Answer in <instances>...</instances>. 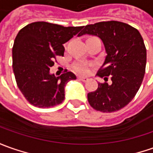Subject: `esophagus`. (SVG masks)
<instances>
[{
  "label": "esophagus",
  "mask_w": 153,
  "mask_h": 153,
  "mask_svg": "<svg viewBox=\"0 0 153 153\" xmlns=\"http://www.w3.org/2000/svg\"><path fill=\"white\" fill-rule=\"evenodd\" d=\"M78 79H80V80H82L83 82H86V81L89 79H88V78H86V77H81V76L78 77Z\"/></svg>",
  "instance_id": "esophagus-1"
}]
</instances>
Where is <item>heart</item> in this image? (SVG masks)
<instances>
[{"label": "heart", "instance_id": "heart-1", "mask_svg": "<svg viewBox=\"0 0 153 153\" xmlns=\"http://www.w3.org/2000/svg\"><path fill=\"white\" fill-rule=\"evenodd\" d=\"M74 70L75 72L81 74H86L89 73L90 67L87 63H78L74 65Z\"/></svg>", "mask_w": 153, "mask_h": 153}]
</instances>
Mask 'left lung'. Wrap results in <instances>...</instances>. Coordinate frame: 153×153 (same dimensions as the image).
<instances>
[{"mask_svg":"<svg viewBox=\"0 0 153 153\" xmlns=\"http://www.w3.org/2000/svg\"><path fill=\"white\" fill-rule=\"evenodd\" d=\"M89 34L100 37L106 56L97 76L111 84L98 83L88 94V101L96 111L108 113L122 109L132 100L142 85L146 63V49L142 35L130 25L101 22L87 25L78 36Z\"/></svg>","mask_w":153,"mask_h":153,"instance_id":"left-lung-1","label":"left lung"}]
</instances>
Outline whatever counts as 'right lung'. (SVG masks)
<instances>
[{"label": "right lung", "mask_w": 153, "mask_h": 153, "mask_svg": "<svg viewBox=\"0 0 153 153\" xmlns=\"http://www.w3.org/2000/svg\"><path fill=\"white\" fill-rule=\"evenodd\" d=\"M82 28L37 22L27 25L16 35L12 48L13 72L19 90L33 105L49 108L63 101L65 85L76 76L66 72L56 77L50 68L58 56H63V44Z\"/></svg>", "instance_id": "right-lung-1"}]
</instances>
